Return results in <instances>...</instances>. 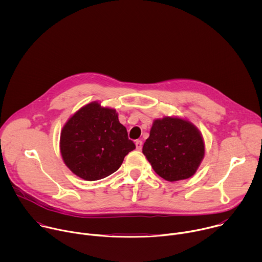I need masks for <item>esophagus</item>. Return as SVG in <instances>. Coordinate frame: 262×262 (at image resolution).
Returning <instances> with one entry per match:
<instances>
[{"label": "esophagus", "mask_w": 262, "mask_h": 262, "mask_svg": "<svg viewBox=\"0 0 262 262\" xmlns=\"http://www.w3.org/2000/svg\"><path fill=\"white\" fill-rule=\"evenodd\" d=\"M142 146H143V142L141 140H137L136 141V148L138 149V150H141Z\"/></svg>", "instance_id": "1"}]
</instances>
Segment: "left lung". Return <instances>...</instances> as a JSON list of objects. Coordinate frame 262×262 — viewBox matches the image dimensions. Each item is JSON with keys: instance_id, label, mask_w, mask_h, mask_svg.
Instances as JSON below:
<instances>
[{"instance_id": "8db88e82", "label": "left lung", "mask_w": 262, "mask_h": 262, "mask_svg": "<svg viewBox=\"0 0 262 262\" xmlns=\"http://www.w3.org/2000/svg\"><path fill=\"white\" fill-rule=\"evenodd\" d=\"M143 154L157 174L177 181L195 174L204 157V142L191 122L165 117L155 120Z\"/></svg>"}]
</instances>
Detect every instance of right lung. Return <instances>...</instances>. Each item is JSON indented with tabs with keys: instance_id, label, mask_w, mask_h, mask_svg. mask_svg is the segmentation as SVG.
<instances>
[{
	"instance_id": "obj_1",
	"label": "right lung",
	"mask_w": 262,
	"mask_h": 262,
	"mask_svg": "<svg viewBox=\"0 0 262 262\" xmlns=\"http://www.w3.org/2000/svg\"><path fill=\"white\" fill-rule=\"evenodd\" d=\"M136 148L116 110L91 102L64 125L60 150L66 166L79 177L94 181L116 172Z\"/></svg>"
}]
</instances>
